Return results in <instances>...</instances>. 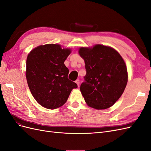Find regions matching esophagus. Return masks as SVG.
<instances>
[{
    "label": "esophagus",
    "mask_w": 151,
    "mask_h": 151,
    "mask_svg": "<svg viewBox=\"0 0 151 151\" xmlns=\"http://www.w3.org/2000/svg\"><path fill=\"white\" fill-rule=\"evenodd\" d=\"M75 82H76V83L77 84V86H79V84H80V81H79V79H77Z\"/></svg>",
    "instance_id": "34e87169"
}]
</instances>
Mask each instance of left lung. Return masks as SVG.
<instances>
[{
  "label": "left lung",
  "mask_w": 151,
  "mask_h": 151,
  "mask_svg": "<svg viewBox=\"0 0 151 151\" xmlns=\"http://www.w3.org/2000/svg\"><path fill=\"white\" fill-rule=\"evenodd\" d=\"M86 74L80 90L90 107L104 109L120 98L128 81L125 63L115 49L101 45L92 48L82 47Z\"/></svg>",
  "instance_id": "1"
}]
</instances>
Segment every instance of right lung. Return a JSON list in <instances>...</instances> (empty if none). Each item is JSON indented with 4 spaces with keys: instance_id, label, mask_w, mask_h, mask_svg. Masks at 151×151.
<instances>
[{
    "instance_id": "add662e5",
    "label": "right lung",
    "mask_w": 151,
    "mask_h": 151,
    "mask_svg": "<svg viewBox=\"0 0 151 151\" xmlns=\"http://www.w3.org/2000/svg\"><path fill=\"white\" fill-rule=\"evenodd\" d=\"M70 52L59 45L47 44L34 48L27 57V83L36 101L45 108L62 106L71 91L77 88L68 79L69 70L64 64Z\"/></svg>"
}]
</instances>
